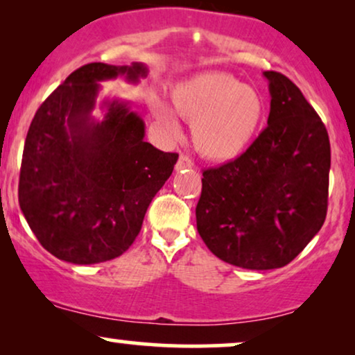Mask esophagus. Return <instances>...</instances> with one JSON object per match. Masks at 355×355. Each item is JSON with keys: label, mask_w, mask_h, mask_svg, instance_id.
Listing matches in <instances>:
<instances>
[{"label": "esophagus", "mask_w": 355, "mask_h": 355, "mask_svg": "<svg viewBox=\"0 0 355 355\" xmlns=\"http://www.w3.org/2000/svg\"><path fill=\"white\" fill-rule=\"evenodd\" d=\"M192 168H193L192 159L186 157V155H181L176 163V171H189V169H192Z\"/></svg>", "instance_id": "1"}]
</instances>
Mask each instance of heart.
<instances>
[{
	"mask_svg": "<svg viewBox=\"0 0 355 355\" xmlns=\"http://www.w3.org/2000/svg\"><path fill=\"white\" fill-rule=\"evenodd\" d=\"M176 113L192 123L196 148L213 162H230L245 152L265 118V103L255 89L225 72H203L181 82L171 92ZM148 106L169 134L179 124L173 110L157 95Z\"/></svg>",
	"mask_w": 355,
	"mask_h": 355,
	"instance_id": "obj_1",
	"label": "heart"
}]
</instances>
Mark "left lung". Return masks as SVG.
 Instances as JSON below:
<instances>
[{"label": "left lung", "instance_id": "8db88e82", "mask_svg": "<svg viewBox=\"0 0 355 355\" xmlns=\"http://www.w3.org/2000/svg\"><path fill=\"white\" fill-rule=\"evenodd\" d=\"M268 125L241 157L203 171L196 216L208 249L247 270L281 268L322 230L331 148L299 87L265 71Z\"/></svg>", "mask_w": 355, "mask_h": 355}]
</instances>
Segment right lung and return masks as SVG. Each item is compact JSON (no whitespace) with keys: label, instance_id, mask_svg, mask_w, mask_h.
<instances>
[{"label":"right lung","instance_id":"obj_1","mask_svg":"<svg viewBox=\"0 0 355 355\" xmlns=\"http://www.w3.org/2000/svg\"><path fill=\"white\" fill-rule=\"evenodd\" d=\"M147 66L90 62L40 105L24 145L19 205L38 242L76 265L113 260L132 245L178 153L145 142V124L124 101L92 118L101 80L139 82Z\"/></svg>","mask_w":355,"mask_h":355}]
</instances>
